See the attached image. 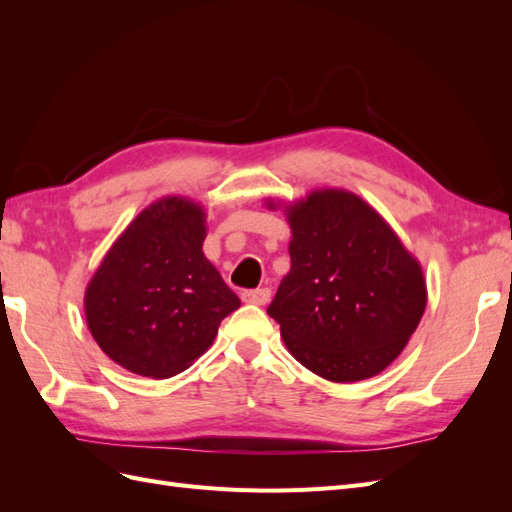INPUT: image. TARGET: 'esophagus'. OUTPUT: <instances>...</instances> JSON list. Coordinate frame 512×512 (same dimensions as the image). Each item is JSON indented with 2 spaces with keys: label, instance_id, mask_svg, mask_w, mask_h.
Instances as JSON below:
<instances>
[{
  "label": "esophagus",
  "instance_id": "esophagus-1",
  "mask_svg": "<svg viewBox=\"0 0 512 512\" xmlns=\"http://www.w3.org/2000/svg\"><path fill=\"white\" fill-rule=\"evenodd\" d=\"M241 299L252 305H265L271 301V290L269 288H256V290H243Z\"/></svg>",
  "mask_w": 512,
  "mask_h": 512
}]
</instances>
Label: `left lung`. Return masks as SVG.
Instances as JSON below:
<instances>
[{
    "instance_id": "left-lung-1",
    "label": "left lung",
    "mask_w": 512,
    "mask_h": 512,
    "mask_svg": "<svg viewBox=\"0 0 512 512\" xmlns=\"http://www.w3.org/2000/svg\"><path fill=\"white\" fill-rule=\"evenodd\" d=\"M286 215L290 271L267 309L280 322L286 348L331 382L380 374L423 318L421 265L352 192H309Z\"/></svg>"
}]
</instances>
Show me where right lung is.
<instances>
[{"instance_id":"1","label":"right lung","mask_w":512,"mask_h":512,"mask_svg":"<svg viewBox=\"0 0 512 512\" xmlns=\"http://www.w3.org/2000/svg\"><path fill=\"white\" fill-rule=\"evenodd\" d=\"M205 211L181 196L147 207L104 256L85 292L102 352L145 378H170L207 352L241 305L203 254Z\"/></svg>"}]
</instances>
